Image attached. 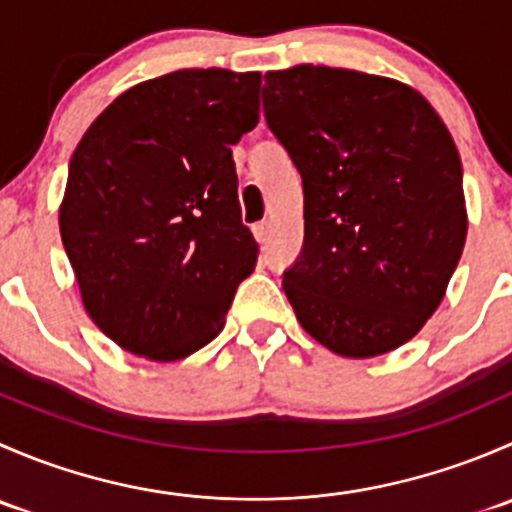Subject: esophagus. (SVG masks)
I'll return each instance as SVG.
<instances>
[{
    "mask_svg": "<svg viewBox=\"0 0 512 512\" xmlns=\"http://www.w3.org/2000/svg\"><path fill=\"white\" fill-rule=\"evenodd\" d=\"M252 232H255L257 242H260V245H265V242L270 240V223H257L255 227H252Z\"/></svg>",
    "mask_w": 512,
    "mask_h": 512,
    "instance_id": "obj_1",
    "label": "esophagus"
}]
</instances>
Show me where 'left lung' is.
Wrapping results in <instances>:
<instances>
[{
  "mask_svg": "<svg viewBox=\"0 0 512 512\" xmlns=\"http://www.w3.org/2000/svg\"><path fill=\"white\" fill-rule=\"evenodd\" d=\"M270 131L297 165L304 242L282 287L334 354L409 342L461 260L463 168L446 123L411 86L349 69L267 71Z\"/></svg>",
  "mask_w": 512,
  "mask_h": 512,
  "instance_id": "left-lung-1",
  "label": "left lung"
}]
</instances>
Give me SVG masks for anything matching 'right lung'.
I'll return each mask as SVG.
<instances>
[{
    "mask_svg": "<svg viewBox=\"0 0 512 512\" xmlns=\"http://www.w3.org/2000/svg\"><path fill=\"white\" fill-rule=\"evenodd\" d=\"M262 76L183 69L123 91L69 163L59 227L96 327L126 352L213 342L257 265L232 148L260 121Z\"/></svg>",
    "mask_w": 512,
    "mask_h": 512,
    "instance_id": "obj_1",
    "label": "right lung"
}]
</instances>
